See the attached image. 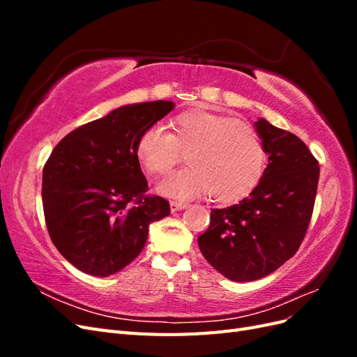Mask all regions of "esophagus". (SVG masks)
Segmentation results:
<instances>
[{
	"label": "esophagus",
	"instance_id": "1",
	"mask_svg": "<svg viewBox=\"0 0 357 357\" xmlns=\"http://www.w3.org/2000/svg\"><path fill=\"white\" fill-rule=\"evenodd\" d=\"M169 208H171L172 213H176V211H180L183 208H186V204L185 202H180V201H171L169 202Z\"/></svg>",
	"mask_w": 357,
	"mask_h": 357
}]
</instances>
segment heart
Returning a JSON list of instances; mask_svg holds the SVG:
<instances>
[{
    "label": "heart",
    "mask_w": 357,
    "mask_h": 357,
    "mask_svg": "<svg viewBox=\"0 0 357 357\" xmlns=\"http://www.w3.org/2000/svg\"><path fill=\"white\" fill-rule=\"evenodd\" d=\"M172 134L150 126L139 134L135 156L150 174H165L189 152L192 165L171 172L158 192L174 199H190L205 193L218 202L238 201L261 180L265 149L256 129L245 122L208 110H193L171 122Z\"/></svg>",
    "instance_id": "heart-1"
}]
</instances>
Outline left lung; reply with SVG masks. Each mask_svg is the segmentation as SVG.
Segmentation results:
<instances>
[{
  "label": "left lung",
  "instance_id": "1",
  "mask_svg": "<svg viewBox=\"0 0 357 357\" xmlns=\"http://www.w3.org/2000/svg\"><path fill=\"white\" fill-rule=\"evenodd\" d=\"M268 165L250 195L213 208L210 226L198 236L208 264L232 282L245 283L274 273L296 253L311 220L319 162L305 143L257 119Z\"/></svg>",
  "mask_w": 357,
  "mask_h": 357
}]
</instances>
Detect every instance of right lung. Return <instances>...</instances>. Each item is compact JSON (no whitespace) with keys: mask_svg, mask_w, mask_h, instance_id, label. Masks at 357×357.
<instances>
[{"mask_svg":"<svg viewBox=\"0 0 357 357\" xmlns=\"http://www.w3.org/2000/svg\"><path fill=\"white\" fill-rule=\"evenodd\" d=\"M176 104L122 105L74 129L43 168V208L58 252L80 271L109 277L142 253L149 226L169 215V202L147 197L135 156L144 129Z\"/></svg>","mask_w":357,"mask_h":357,"instance_id":"1","label":"right lung"}]
</instances>
